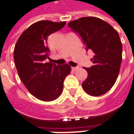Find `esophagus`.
<instances>
[{"mask_svg":"<svg viewBox=\"0 0 134 134\" xmlns=\"http://www.w3.org/2000/svg\"><path fill=\"white\" fill-rule=\"evenodd\" d=\"M79 68V67H72V71H76V70H77Z\"/></svg>","mask_w":134,"mask_h":134,"instance_id":"34e87169","label":"esophagus"}]
</instances>
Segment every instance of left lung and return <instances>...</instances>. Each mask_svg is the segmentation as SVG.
<instances>
[{"label": "left lung", "instance_id": "left-lung-1", "mask_svg": "<svg viewBox=\"0 0 134 134\" xmlns=\"http://www.w3.org/2000/svg\"><path fill=\"white\" fill-rule=\"evenodd\" d=\"M69 27L79 33L87 49H91L93 65L85 68L87 78L81 84L87 94H104L116 81L121 62L122 44L117 31L108 23L96 17H84L70 21Z\"/></svg>", "mask_w": 134, "mask_h": 134}]
</instances>
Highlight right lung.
Masks as SVG:
<instances>
[{
    "instance_id": "right-lung-1",
    "label": "right lung",
    "mask_w": 134,
    "mask_h": 134,
    "mask_svg": "<svg viewBox=\"0 0 134 134\" xmlns=\"http://www.w3.org/2000/svg\"><path fill=\"white\" fill-rule=\"evenodd\" d=\"M65 24L66 21H38L21 34L15 46L14 61L18 76L30 93L41 101L57 99L71 71L69 64L56 65L45 61L49 58L48 36Z\"/></svg>"
}]
</instances>
